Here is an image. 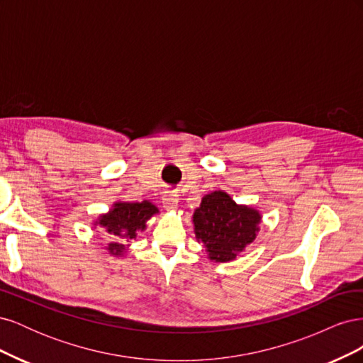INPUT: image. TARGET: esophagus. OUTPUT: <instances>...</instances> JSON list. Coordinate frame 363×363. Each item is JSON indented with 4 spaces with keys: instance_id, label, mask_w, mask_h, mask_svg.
<instances>
[{
    "instance_id": "34e87169",
    "label": "esophagus",
    "mask_w": 363,
    "mask_h": 363,
    "mask_svg": "<svg viewBox=\"0 0 363 363\" xmlns=\"http://www.w3.org/2000/svg\"><path fill=\"white\" fill-rule=\"evenodd\" d=\"M162 203H163V207L167 208V211H175V208L179 207V204H177V199H175V195H172V194H167V195H163V199H162Z\"/></svg>"
}]
</instances>
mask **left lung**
Listing matches in <instances>:
<instances>
[{
    "label": "left lung",
    "mask_w": 363,
    "mask_h": 363,
    "mask_svg": "<svg viewBox=\"0 0 363 363\" xmlns=\"http://www.w3.org/2000/svg\"><path fill=\"white\" fill-rule=\"evenodd\" d=\"M262 215L255 207L238 204L224 191L203 196L192 215L194 232L211 262H232L256 239Z\"/></svg>",
    "instance_id": "1"
}]
</instances>
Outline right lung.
<instances>
[{"mask_svg":"<svg viewBox=\"0 0 363 363\" xmlns=\"http://www.w3.org/2000/svg\"><path fill=\"white\" fill-rule=\"evenodd\" d=\"M156 213H159V208L144 200L140 203H128V201H116L111 207V211L98 216L94 223V227H101L104 232L115 239L113 242L107 245V251L112 256H124L125 251L130 245L131 239L138 236V232H144L147 228L148 219H151Z\"/></svg>","mask_w":363,"mask_h":363,"instance_id":"obj_1","label":"right lung"}]
</instances>
